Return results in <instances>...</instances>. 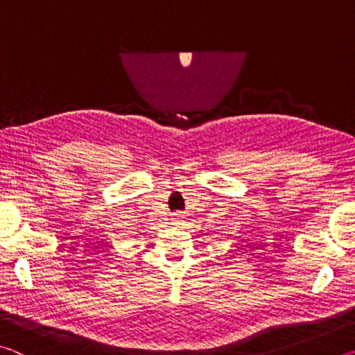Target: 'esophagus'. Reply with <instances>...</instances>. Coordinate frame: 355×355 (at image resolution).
Here are the masks:
<instances>
[{"mask_svg":"<svg viewBox=\"0 0 355 355\" xmlns=\"http://www.w3.org/2000/svg\"><path fill=\"white\" fill-rule=\"evenodd\" d=\"M173 219H178V214H175V216H173Z\"/></svg>","mask_w":355,"mask_h":355,"instance_id":"obj_1","label":"esophagus"}]
</instances>
